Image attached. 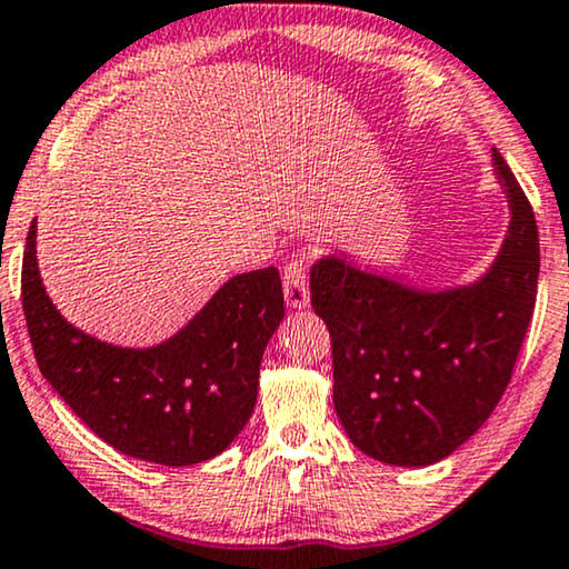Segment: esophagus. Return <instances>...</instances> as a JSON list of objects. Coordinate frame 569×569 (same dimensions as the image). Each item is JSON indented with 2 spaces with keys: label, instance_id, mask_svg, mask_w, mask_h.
<instances>
[{
  "label": "esophagus",
  "instance_id": "1",
  "mask_svg": "<svg viewBox=\"0 0 569 569\" xmlns=\"http://www.w3.org/2000/svg\"><path fill=\"white\" fill-rule=\"evenodd\" d=\"M283 297L291 309H305L309 305V283H307V260H291L283 270Z\"/></svg>",
  "mask_w": 569,
  "mask_h": 569
}]
</instances>
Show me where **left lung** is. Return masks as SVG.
Returning <instances> with one entry per match:
<instances>
[{
    "instance_id": "left-lung-1",
    "label": "left lung",
    "mask_w": 569,
    "mask_h": 569,
    "mask_svg": "<svg viewBox=\"0 0 569 569\" xmlns=\"http://www.w3.org/2000/svg\"><path fill=\"white\" fill-rule=\"evenodd\" d=\"M510 226L495 262L450 289H419L343 254L312 264V307L330 330L332 403L363 456L439 463L473 437L510 385L539 289V229L491 150Z\"/></svg>"
}]
</instances>
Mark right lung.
<instances>
[{
	"label": "right lung",
	"mask_w": 569,
	"mask_h": 569,
	"mask_svg": "<svg viewBox=\"0 0 569 569\" xmlns=\"http://www.w3.org/2000/svg\"><path fill=\"white\" fill-rule=\"evenodd\" d=\"M22 312L38 369L106 445L161 466L229 448L257 403L260 361L283 320L276 268L239 272L171 338L124 348L67 322L43 289L36 221L22 257Z\"/></svg>",
	"instance_id": "add662e5"
}]
</instances>
